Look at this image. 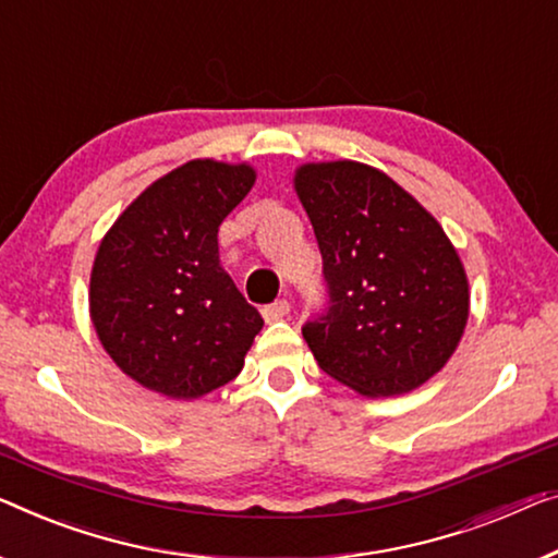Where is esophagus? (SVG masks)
<instances>
[{
  "instance_id": "obj_1",
  "label": "esophagus",
  "mask_w": 558,
  "mask_h": 558,
  "mask_svg": "<svg viewBox=\"0 0 558 558\" xmlns=\"http://www.w3.org/2000/svg\"><path fill=\"white\" fill-rule=\"evenodd\" d=\"M288 313H290V303H288V301H276V303H270V305L263 307V318H265V323L282 320Z\"/></svg>"
}]
</instances>
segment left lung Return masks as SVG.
Listing matches in <instances>:
<instances>
[{
    "instance_id": "left-lung-1",
    "label": "left lung",
    "mask_w": 558,
    "mask_h": 558,
    "mask_svg": "<svg viewBox=\"0 0 558 558\" xmlns=\"http://www.w3.org/2000/svg\"><path fill=\"white\" fill-rule=\"evenodd\" d=\"M323 255L328 315L303 338L330 378L365 398L411 393L459 348L471 293L440 222L371 165L305 162L293 178Z\"/></svg>"
}]
</instances>
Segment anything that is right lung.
<instances>
[{
  "instance_id": "1",
  "label": "right lung",
  "mask_w": 558,
  "mask_h": 558,
  "mask_svg": "<svg viewBox=\"0 0 558 558\" xmlns=\"http://www.w3.org/2000/svg\"><path fill=\"white\" fill-rule=\"evenodd\" d=\"M255 178L247 162L190 160L105 232L89 318L107 355L143 388L195 401L243 371L263 318L220 265L218 228Z\"/></svg>"
}]
</instances>
